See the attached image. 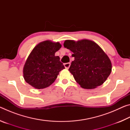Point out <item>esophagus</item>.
I'll use <instances>...</instances> for the list:
<instances>
[{"label": "esophagus", "mask_w": 130, "mask_h": 130, "mask_svg": "<svg viewBox=\"0 0 130 130\" xmlns=\"http://www.w3.org/2000/svg\"><path fill=\"white\" fill-rule=\"evenodd\" d=\"M64 67L66 68V69H69V68L70 66V62H68V63H64Z\"/></svg>", "instance_id": "obj_1"}]
</instances>
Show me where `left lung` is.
<instances>
[{"label":"left lung","instance_id":"8db88e82","mask_svg":"<svg viewBox=\"0 0 130 130\" xmlns=\"http://www.w3.org/2000/svg\"><path fill=\"white\" fill-rule=\"evenodd\" d=\"M63 46L74 57L69 69L74 80L84 89H94L102 85L112 71L111 61L94 42L84 39L66 40Z\"/></svg>","mask_w":130,"mask_h":130}]
</instances>
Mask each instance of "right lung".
I'll return each instance as SVG.
<instances>
[{"mask_svg": "<svg viewBox=\"0 0 130 130\" xmlns=\"http://www.w3.org/2000/svg\"><path fill=\"white\" fill-rule=\"evenodd\" d=\"M61 45L46 40L39 43L28 56L23 69L26 83L36 89L49 87L56 80L59 72L65 69L60 57L55 56Z\"/></svg>", "mask_w": 130, "mask_h": 130, "instance_id": "add662e5", "label": "right lung"}]
</instances>
